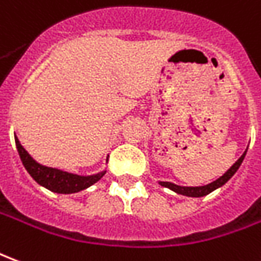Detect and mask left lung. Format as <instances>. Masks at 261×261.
Listing matches in <instances>:
<instances>
[{
    "label": "left lung",
    "mask_w": 261,
    "mask_h": 261,
    "mask_svg": "<svg viewBox=\"0 0 261 261\" xmlns=\"http://www.w3.org/2000/svg\"><path fill=\"white\" fill-rule=\"evenodd\" d=\"M246 156V151L239 157V160L236 162V163L230 167V169L222 175V177H219L218 180L212 181L211 184H206V186L202 187H181V186H175L173 182H169V181H160V184L163 187H167L170 190H173L177 194H181V195H187V197H204L206 194L212 193L214 190L216 188H219V187H222L225 182H228L230 180V177L238 171V169L240 167V164L243 162V159Z\"/></svg>",
    "instance_id": "1"
}]
</instances>
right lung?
Returning a JSON list of instances; mask_svg holds the SVG:
<instances>
[{"label": "right lung", "mask_w": 261, "mask_h": 261, "mask_svg": "<svg viewBox=\"0 0 261 261\" xmlns=\"http://www.w3.org/2000/svg\"><path fill=\"white\" fill-rule=\"evenodd\" d=\"M15 143L19 157H21L22 164L25 166V169L29 174L32 175V178L38 184L43 186L47 190H50L53 193L59 194H73L79 193L86 190L92 184H95L98 180H101V177L105 174V171L98 173L94 175H77L67 173V171H62V170L51 169V167H46L42 164L36 163L32 157L29 156L19 140L15 136Z\"/></svg>", "instance_id": "obj_1"}]
</instances>
